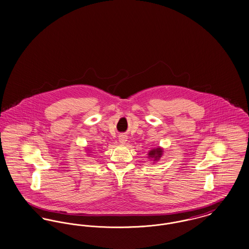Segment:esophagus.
<instances>
[{"mask_svg": "<svg viewBox=\"0 0 249 249\" xmlns=\"http://www.w3.org/2000/svg\"><path fill=\"white\" fill-rule=\"evenodd\" d=\"M127 141V137L125 136V135H120L119 136V142H121V143H125V142Z\"/></svg>", "mask_w": 249, "mask_h": 249, "instance_id": "obj_1", "label": "esophagus"}]
</instances>
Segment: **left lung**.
I'll return each mask as SVG.
<instances>
[{"mask_svg": "<svg viewBox=\"0 0 249 249\" xmlns=\"http://www.w3.org/2000/svg\"><path fill=\"white\" fill-rule=\"evenodd\" d=\"M161 154H162V150L160 149V148H157V149L151 150V151L149 152L150 157H152V158H155V160H157V159H160V156H161Z\"/></svg>", "mask_w": 249, "mask_h": 249, "instance_id": "left-lung-1", "label": "left lung"}]
</instances>
